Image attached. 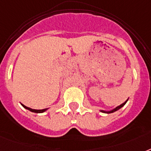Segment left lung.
I'll list each match as a JSON object with an SVG mask.
<instances>
[{
    "label": "left lung",
    "mask_w": 151,
    "mask_h": 151,
    "mask_svg": "<svg viewBox=\"0 0 151 151\" xmlns=\"http://www.w3.org/2000/svg\"><path fill=\"white\" fill-rule=\"evenodd\" d=\"M127 101H128V100H126V101H125V102H124V103H122V104H121V105H120V106H117V107L115 108V109H114V110H110V111H106H106H103V110H101V111H102V112H103V113H107V114H110V113H114V112H115V111H117V110H119V109H121V108H122V106H124V104L126 103Z\"/></svg>",
    "instance_id": "left-lung-1"
}]
</instances>
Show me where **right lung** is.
Wrapping results in <instances>:
<instances>
[{"instance_id": "obj_1", "label": "right lung", "mask_w": 151, "mask_h": 151, "mask_svg": "<svg viewBox=\"0 0 151 151\" xmlns=\"http://www.w3.org/2000/svg\"><path fill=\"white\" fill-rule=\"evenodd\" d=\"M22 106L24 108H26V109H27V110H30V111H32V112H34V113H43L47 110V109H43V110H34V109H31V108L27 107V106H26L23 105V104H22Z\"/></svg>"}]
</instances>
